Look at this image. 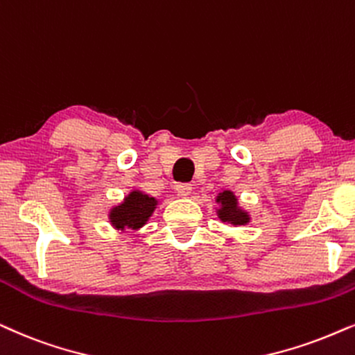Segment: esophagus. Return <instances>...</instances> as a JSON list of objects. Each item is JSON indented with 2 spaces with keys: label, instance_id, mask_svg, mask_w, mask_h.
<instances>
[{
  "label": "esophagus",
  "instance_id": "1",
  "mask_svg": "<svg viewBox=\"0 0 355 355\" xmlns=\"http://www.w3.org/2000/svg\"><path fill=\"white\" fill-rule=\"evenodd\" d=\"M191 191H192V186L189 182H179L176 186L178 196H181V197L189 196V194H191Z\"/></svg>",
  "mask_w": 355,
  "mask_h": 355
}]
</instances>
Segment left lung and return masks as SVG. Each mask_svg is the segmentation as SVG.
I'll return each instance as SVG.
<instances>
[{"label":"left lung","mask_w":355,"mask_h":355,"mask_svg":"<svg viewBox=\"0 0 355 355\" xmlns=\"http://www.w3.org/2000/svg\"><path fill=\"white\" fill-rule=\"evenodd\" d=\"M217 202L220 205L218 209V217L223 222L233 223V225H246L250 222V215L245 210H241L238 207V199L234 197L232 191H223L220 192L217 197Z\"/></svg>","instance_id":"obj_1"}]
</instances>
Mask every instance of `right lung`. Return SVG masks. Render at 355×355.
<instances>
[{
  "label": "right lung",
  "mask_w": 355,
  "mask_h": 355,
  "mask_svg": "<svg viewBox=\"0 0 355 355\" xmlns=\"http://www.w3.org/2000/svg\"><path fill=\"white\" fill-rule=\"evenodd\" d=\"M156 204L158 202L155 197H148L140 191H133L123 199L121 205L110 210V223L117 230L141 228L148 222L151 214L156 209Z\"/></svg>",
  "instance_id": "obj_1"
}]
</instances>
